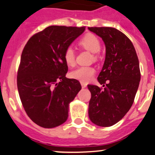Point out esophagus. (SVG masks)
Segmentation results:
<instances>
[{
  "label": "esophagus",
  "instance_id": "esophagus-1",
  "mask_svg": "<svg viewBox=\"0 0 155 155\" xmlns=\"http://www.w3.org/2000/svg\"><path fill=\"white\" fill-rule=\"evenodd\" d=\"M81 85H82V88H85V87H87V84L85 83V82H81Z\"/></svg>",
  "mask_w": 155,
  "mask_h": 155
}]
</instances>
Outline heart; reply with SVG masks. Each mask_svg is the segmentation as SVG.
I'll return each mask as SVG.
<instances>
[{
	"instance_id": "1",
	"label": "heart",
	"mask_w": 155,
	"mask_h": 155,
	"mask_svg": "<svg viewBox=\"0 0 155 155\" xmlns=\"http://www.w3.org/2000/svg\"><path fill=\"white\" fill-rule=\"evenodd\" d=\"M79 45L85 49L88 50L92 53L99 52L101 48L99 39L92 34H87L84 36L79 42ZM64 60L70 67L75 64V53L72 47H68L64 53ZM95 73V69L93 67H79L73 70L70 73L72 79H76L80 82H87L92 79Z\"/></svg>"
}]
</instances>
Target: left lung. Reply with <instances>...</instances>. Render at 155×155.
I'll return each mask as SVG.
<instances>
[{"label":"left lung","mask_w":155,"mask_h":155,"mask_svg":"<svg viewBox=\"0 0 155 155\" xmlns=\"http://www.w3.org/2000/svg\"><path fill=\"white\" fill-rule=\"evenodd\" d=\"M101 37L106 58L98 82L104 89L88 85L91 97L88 115L100 127H110L122 119L134 103L140 82L139 59L132 42L114 28H88Z\"/></svg>","instance_id":"obj_1"}]
</instances>
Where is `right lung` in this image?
<instances>
[{"mask_svg": "<svg viewBox=\"0 0 155 155\" xmlns=\"http://www.w3.org/2000/svg\"><path fill=\"white\" fill-rule=\"evenodd\" d=\"M85 30L49 26L32 36L23 49L17 87L26 113L37 125L53 128L68 119L69 104L82 86L65 76L68 67L64 53Z\"/></svg>", "mask_w": 155, "mask_h": 155, "instance_id": "right-lung-1", "label": "right lung"}]
</instances>
